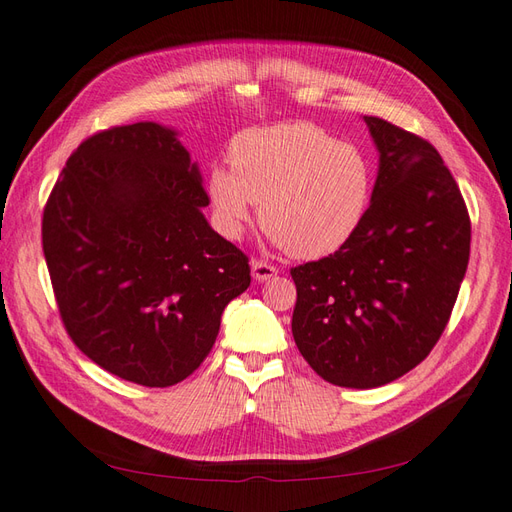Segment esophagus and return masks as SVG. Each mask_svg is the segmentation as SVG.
Returning <instances> with one entry per match:
<instances>
[{"instance_id": "obj_1", "label": "esophagus", "mask_w": 512, "mask_h": 512, "mask_svg": "<svg viewBox=\"0 0 512 512\" xmlns=\"http://www.w3.org/2000/svg\"><path fill=\"white\" fill-rule=\"evenodd\" d=\"M277 268L266 264V261H259V259H253L251 261V275L255 281H270L272 277H277Z\"/></svg>"}]
</instances>
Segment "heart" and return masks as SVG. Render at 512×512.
Returning a JSON list of instances; mask_svg holds the SVG:
<instances>
[{"label":"heart","mask_w":512,"mask_h":512,"mask_svg":"<svg viewBox=\"0 0 512 512\" xmlns=\"http://www.w3.org/2000/svg\"><path fill=\"white\" fill-rule=\"evenodd\" d=\"M231 165H213L207 178L218 229L231 240L259 205L272 242L296 259H320L358 233L371 207V161L312 124L246 130L233 141Z\"/></svg>","instance_id":"heart-1"}]
</instances>
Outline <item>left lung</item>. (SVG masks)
<instances>
[{
	"label": "left lung",
	"instance_id": "1",
	"mask_svg": "<svg viewBox=\"0 0 512 512\" xmlns=\"http://www.w3.org/2000/svg\"><path fill=\"white\" fill-rule=\"evenodd\" d=\"M379 168L362 227L334 255L296 266L292 336L329 384L377 388L427 358L469 264L471 222L425 139L364 115Z\"/></svg>",
	"mask_w": 512,
	"mask_h": 512
}]
</instances>
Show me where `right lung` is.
Segmentation results:
<instances>
[{"mask_svg": "<svg viewBox=\"0 0 512 512\" xmlns=\"http://www.w3.org/2000/svg\"><path fill=\"white\" fill-rule=\"evenodd\" d=\"M207 205L176 128L102 130L69 157L43 211V255L67 334L104 371L165 388L209 355L251 268Z\"/></svg>", "mask_w": 512, "mask_h": 512, "instance_id": "obj_1", "label": "right lung"}]
</instances>
